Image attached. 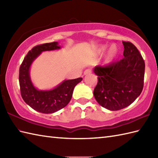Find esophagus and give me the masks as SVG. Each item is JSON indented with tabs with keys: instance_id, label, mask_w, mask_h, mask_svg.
<instances>
[{
	"instance_id": "34e87169",
	"label": "esophagus",
	"mask_w": 158,
	"mask_h": 158,
	"mask_svg": "<svg viewBox=\"0 0 158 158\" xmlns=\"http://www.w3.org/2000/svg\"><path fill=\"white\" fill-rule=\"evenodd\" d=\"M92 73V70H90V69H87V70H85V71H84V75H89V74H90Z\"/></svg>"
}]
</instances>
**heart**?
Segmentation results:
<instances>
[{
  "instance_id": "obj_1",
  "label": "heart",
  "mask_w": 158,
  "mask_h": 158,
  "mask_svg": "<svg viewBox=\"0 0 158 158\" xmlns=\"http://www.w3.org/2000/svg\"><path fill=\"white\" fill-rule=\"evenodd\" d=\"M106 48V45H102L99 47L96 51L97 53H98V55H102V53L105 52ZM118 52L119 48L117 46V45H110L106 53V55L105 57V61L104 62H105V64H110V62H112L113 60L115 59L117 54H118Z\"/></svg>"
}]
</instances>
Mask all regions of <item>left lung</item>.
<instances>
[{"label":"left lung","instance_id":"8db88e82","mask_svg":"<svg viewBox=\"0 0 158 158\" xmlns=\"http://www.w3.org/2000/svg\"><path fill=\"white\" fill-rule=\"evenodd\" d=\"M122 43L123 58L93 70L98 79L94 96L100 105L110 110L128 106L143 88L145 65L143 57L132 43Z\"/></svg>","mask_w":158,"mask_h":158}]
</instances>
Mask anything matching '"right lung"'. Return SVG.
Segmentation results:
<instances>
[{"label":"right lung","instance_id":"obj_1","mask_svg":"<svg viewBox=\"0 0 158 158\" xmlns=\"http://www.w3.org/2000/svg\"><path fill=\"white\" fill-rule=\"evenodd\" d=\"M61 49L58 42L37 45L28 52L19 67V82L21 95L24 102L36 111L49 114L62 109L71 100L75 87L82 78L64 80L54 88L40 90L33 84L30 70L33 62L43 52Z\"/></svg>","mask_w":158,"mask_h":158}]
</instances>
